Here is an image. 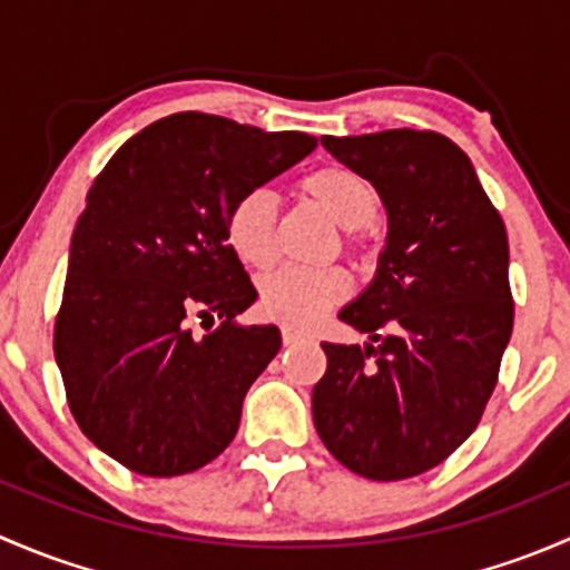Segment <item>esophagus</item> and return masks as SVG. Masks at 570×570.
<instances>
[{
  "mask_svg": "<svg viewBox=\"0 0 570 570\" xmlns=\"http://www.w3.org/2000/svg\"><path fill=\"white\" fill-rule=\"evenodd\" d=\"M281 336H284V344H295L301 338H306V331H301L295 325H281Z\"/></svg>",
  "mask_w": 570,
  "mask_h": 570,
  "instance_id": "obj_1",
  "label": "esophagus"
}]
</instances>
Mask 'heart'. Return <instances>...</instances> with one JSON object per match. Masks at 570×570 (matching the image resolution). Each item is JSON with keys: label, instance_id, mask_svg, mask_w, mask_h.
<instances>
[{"label": "heart", "instance_id": "1", "mask_svg": "<svg viewBox=\"0 0 570 570\" xmlns=\"http://www.w3.org/2000/svg\"><path fill=\"white\" fill-rule=\"evenodd\" d=\"M301 193L338 228H344L350 239L358 237V228L375 220L381 204L375 184L342 165H327L308 174L301 181ZM273 195L267 189H253L228 212L226 239L239 262L248 267H267L273 258ZM347 292V275L336 267H281L262 281L258 301L269 317L308 325L342 303Z\"/></svg>", "mask_w": 570, "mask_h": 570}]
</instances>
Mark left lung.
Masks as SVG:
<instances>
[{
    "label": "left lung",
    "mask_w": 570,
    "mask_h": 570,
    "mask_svg": "<svg viewBox=\"0 0 570 570\" xmlns=\"http://www.w3.org/2000/svg\"><path fill=\"white\" fill-rule=\"evenodd\" d=\"M322 146L375 184L389 232L375 278L338 312L370 342H322L314 428L355 474L405 480L474 433L497 386L513 333L508 232L450 137L389 129Z\"/></svg>",
    "instance_id": "8db88e82"
}]
</instances>
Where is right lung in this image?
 Wrapping results in <instances>:
<instances>
[{
  "label": "right lung",
  "mask_w": 570,
  "mask_h": 570,
  "mask_svg": "<svg viewBox=\"0 0 570 570\" xmlns=\"http://www.w3.org/2000/svg\"><path fill=\"white\" fill-rule=\"evenodd\" d=\"M314 148L303 131L176 112L129 137L90 187L55 358L82 433L126 469L187 474L237 435L281 331L234 322L256 289L226 239L228 212ZM193 316L222 325L195 337Z\"/></svg>",
  "instance_id": "obj_1"
}]
</instances>
